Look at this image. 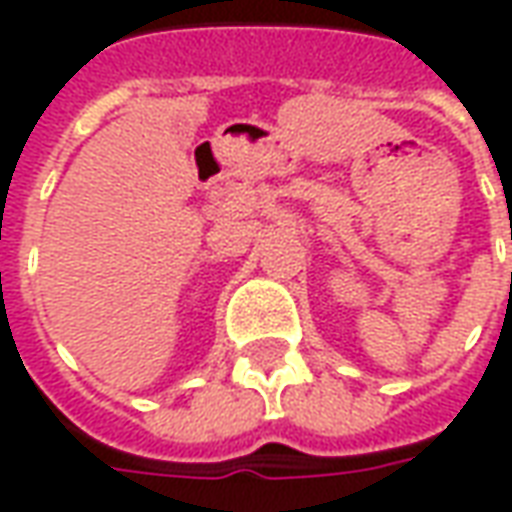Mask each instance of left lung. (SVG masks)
<instances>
[{
    "mask_svg": "<svg viewBox=\"0 0 512 512\" xmlns=\"http://www.w3.org/2000/svg\"><path fill=\"white\" fill-rule=\"evenodd\" d=\"M510 238H512V233H510Z\"/></svg>",
    "mask_w": 512,
    "mask_h": 512,
    "instance_id": "1",
    "label": "left lung"
}]
</instances>
